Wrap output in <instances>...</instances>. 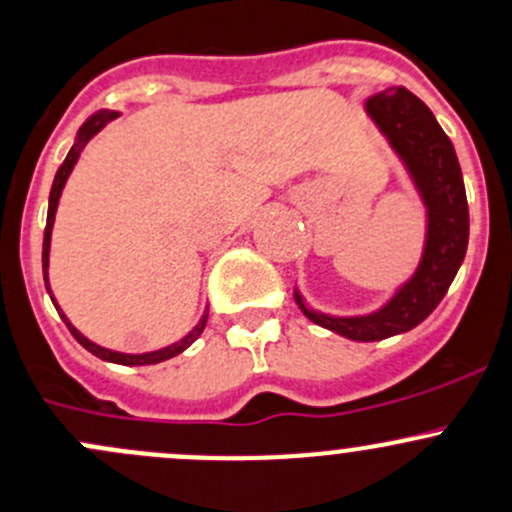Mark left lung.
<instances>
[{"instance_id":"obj_1","label":"left lung","mask_w":512,"mask_h":512,"mask_svg":"<svg viewBox=\"0 0 512 512\" xmlns=\"http://www.w3.org/2000/svg\"><path fill=\"white\" fill-rule=\"evenodd\" d=\"M366 111L388 136L416 181L428 209V239L421 266L411 281L376 313L338 318L296 303L306 318L351 341H383L426 321L448 293L468 249V199L453 144L435 121L433 111L406 86H391L366 101Z\"/></svg>"}]
</instances>
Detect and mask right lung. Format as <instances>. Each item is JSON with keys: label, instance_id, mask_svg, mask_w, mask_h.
<instances>
[{"label": "right lung", "instance_id": "obj_1", "mask_svg": "<svg viewBox=\"0 0 512 512\" xmlns=\"http://www.w3.org/2000/svg\"><path fill=\"white\" fill-rule=\"evenodd\" d=\"M116 116H119V114H116V111H106V109H101V111H96V114H91L89 119H86L84 124L79 126L77 141H74L72 151H69V154H67V159H64V164L59 166L57 176H54L52 194H49L47 229H44V246H42V268H44V283H47V291H49V278H47V268H49V239H52V226H54V214H57L59 196H62V189H64V184H67L69 174H72L74 164H77L79 154H82V149H84V146L89 144V139H91V136H94L96 131H101V129H104V126L109 124L111 119H116ZM49 296H52V291H49ZM52 301H54V298H52ZM54 306H57V301H54ZM57 311H59V306H57ZM59 316L64 318V323H67V328H69V331H72V336L77 338L79 343H82V346L86 348V351H89V353H94L96 358H104V361H109V363H121V366H151V363L169 361V358L179 356L181 351H186V348H189L191 343H194L196 338L201 336V331H204L206 321H209V308H206V313H204V316H201V321L196 323V328H194V331H191L189 336H186V338H181L179 343H174V346H169V348H161V351H154V353H139V356H131V353H116V351H109V348H101V346H96V343H91L89 338H84L82 333H79L77 328H74L72 323H69V318L64 316L62 311H59Z\"/></svg>", "mask_w": 512, "mask_h": 512}]
</instances>
